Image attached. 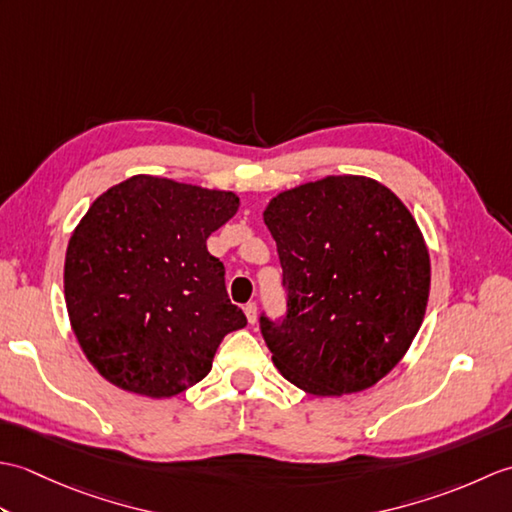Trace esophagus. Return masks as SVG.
<instances>
[{
  "mask_svg": "<svg viewBox=\"0 0 512 512\" xmlns=\"http://www.w3.org/2000/svg\"><path fill=\"white\" fill-rule=\"evenodd\" d=\"M244 314H246L248 323H255V321H257V306H255V303H246Z\"/></svg>",
  "mask_w": 512,
  "mask_h": 512,
  "instance_id": "esophagus-1",
  "label": "esophagus"
}]
</instances>
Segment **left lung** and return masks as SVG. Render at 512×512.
<instances>
[{
  "mask_svg": "<svg viewBox=\"0 0 512 512\" xmlns=\"http://www.w3.org/2000/svg\"><path fill=\"white\" fill-rule=\"evenodd\" d=\"M277 242L286 319L262 317L279 374L312 396L374 387L407 354L427 312L429 248L394 191L367 176H325L264 209Z\"/></svg>",
  "mask_w": 512,
  "mask_h": 512,
  "instance_id": "8db88e82",
  "label": "left lung"
}]
</instances>
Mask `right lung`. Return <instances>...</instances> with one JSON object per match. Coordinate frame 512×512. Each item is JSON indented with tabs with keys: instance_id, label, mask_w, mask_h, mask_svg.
<instances>
[{
	"instance_id": "1",
	"label": "right lung",
	"mask_w": 512,
	"mask_h": 512,
	"mask_svg": "<svg viewBox=\"0 0 512 512\" xmlns=\"http://www.w3.org/2000/svg\"><path fill=\"white\" fill-rule=\"evenodd\" d=\"M239 211L233 191L132 176L101 193L65 250L72 332L107 383L171 398L211 372L246 325L206 239Z\"/></svg>"
}]
</instances>
